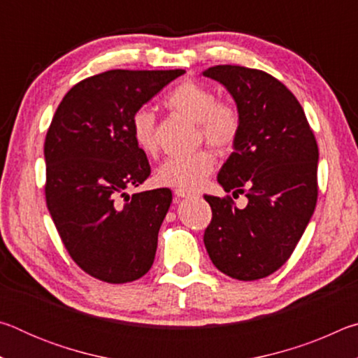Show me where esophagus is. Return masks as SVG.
<instances>
[{"label":"esophagus","instance_id":"obj_1","mask_svg":"<svg viewBox=\"0 0 358 358\" xmlns=\"http://www.w3.org/2000/svg\"><path fill=\"white\" fill-rule=\"evenodd\" d=\"M175 196H177L178 199H185V197H192L194 192L189 191V189H185V187H177V189L173 191Z\"/></svg>","mask_w":358,"mask_h":358}]
</instances>
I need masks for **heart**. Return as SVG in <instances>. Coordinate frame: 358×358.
<instances>
[{
  "mask_svg": "<svg viewBox=\"0 0 358 358\" xmlns=\"http://www.w3.org/2000/svg\"><path fill=\"white\" fill-rule=\"evenodd\" d=\"M164 104L185 117L197 121L199 137L205 138L215 148L226 151L237 141L241 129L238 108L217 96L207 85L186 80L166 96ZM132 137L138 148L147 155L157 150L156 117L147 108H138L132 117ZM216 156L208 147L199 148L189 155L169 156L156 169V181L164 186L196 187L213 172Z\"/></svg>",
  "mask_w": 358,
  "mask_h": 358,
  "instance_id": "1",
  "label": "heart"
}]
</instances>
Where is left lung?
<instances>
[{"label": "left lung", "instance_id": "obj_1", "mask_svg": "<svg viewBox=\"0 0 358 358\" xmlns=\"http://www.w3.org/2000/svg\"><path fill=\"white\" fill-rule=\"evenodd\" d=\"M234 96L241 115L235 151L217 181L230 196L205 194L211 221L203 243L211 262L240 281L265 278L292 256L317 202L316 137L305 112L278 78L243 66L220 64L203 71Z\"/></svg>", "mask_w": 358, "mask_h": 358}]
</instances>
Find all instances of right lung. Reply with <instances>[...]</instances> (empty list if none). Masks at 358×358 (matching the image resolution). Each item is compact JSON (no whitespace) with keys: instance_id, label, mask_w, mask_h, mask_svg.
Segmentation results:
<instances>
[{"instance_id":"add662e5","label":"right lung","mask_w":358,"mask_h":358,"mask_svg":"<svg viewBox=\"0 0 358 358\" xmlns=\"http://www.w3.org/2000/svg\"><path fill=\"white\" fill-rule=\"evenodd\" d=\"M183 74L102 72L74 85L53 115L44 143L47 208L72 260L96 280L136 281L153 265L172 192L126 194L151 173L132 117Z\"/></svg>"}]
</instances>
